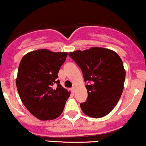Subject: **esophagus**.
I'll return each instance as SVG.
<instances>
[{"instance_id": "34e87169", "label": "esophagus", "mask_w": 146, "mask_h": 146, "mask_svg": "<svg viewBox=\"0 0 146 146\" xmlns=\"http://www.w3.org/2000/svg\"><path fill=\"white\" fill-rule=\"evenodd\" d=\"M71 90H72V92H74L75 90H76V88H75V87H72Z\"/></svg>"}]
</instances>
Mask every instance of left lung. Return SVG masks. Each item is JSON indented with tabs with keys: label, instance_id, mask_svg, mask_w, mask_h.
I'll return each mask as SVG.
<instances>
[{
	"label": "left lung",
	"instance_id": "8db88e82",
	"mask_svg": "<svg viewBox=\"0 0 146 146\" xmlns=\"http://www.w3.org/2000/svg\"><path fill=\"white\" fill-rule=\"evenodd\" d=\"M83 72L88 90L86 101L80 104L88 117L101 118L117 106L123 90L125 72L119 56L102 47L69 53Z\"/></svg>",
	"mask_w": 146,
	"mask_h": 146
}]
</instances>
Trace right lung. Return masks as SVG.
<instances>
[{
	"instance_id": "right-lung-1",
	"label": "right lung",
	"mask_w": 146,
	"mask_h": 146,
	"mask_svg": "<svg viewBox=\"0 0 146 146\" xmlns=\"http://www.w3.org/2000/svg\"><path fill=\"white\" fill-rule=\"evenodd\" d=\"M67 56L65 52L42 49L29 52L21 60L16 81L18 92L26 108L40 120L59 117L70 96L57 79Z\"/></svg>"
}]
</instances>
